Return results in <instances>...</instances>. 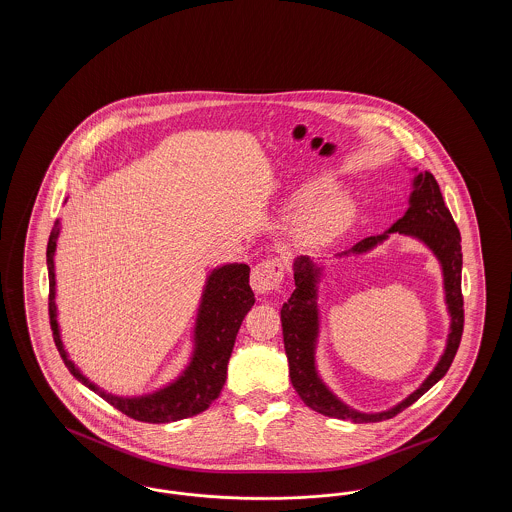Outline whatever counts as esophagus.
Returning <instances> with one entry per match:
<instances>
[{
  "mask_svg": "<svg viewBox=\"0 0 512 512\" xmlns=\"http://www.w3.org/2000/svg\"><path fill=\"white\" fill-rule=\"evenodd\" d=\"M284 263L278 257L265 259L251 270V288L257 293H267L280 288L284 280Z\"/></svg>",
  "mask_w": 512,
  "mask_h": 512,
  "instance_id": "1",
  "label": "esophagus"
}]
</instances>
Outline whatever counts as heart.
Listing matches in <instances>:
<instances>
[{
  "mask_svg": "<svg viewBox=\"0 0 512 512\" xmlns=\"http://www.w3.org/2000/svg\"><path fill=\"white\" fill-rule=\"evenodd\" d=\"M334 188L332 178H315L299 188L295 199L309 203L295 220L293 234L303 245L328 244L355 219V205L347 195L330 194Z\"/></svg>",
  "mask_w": 512,
  "mask_h": 512,
  "instance_id": "b5f03b06",
  "label": "heart"
}]
</instances>
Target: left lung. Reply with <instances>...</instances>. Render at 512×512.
Instances as JSON below:
<instances>
[{"instance_id": "8db88e82", "label": "left lung", "mask_w": 512, "mask_h": 512, "mask_svg": "<svg viewBox=\"0 0 512 512\" xmlns=\"http://www.w3.org/2000/svg\"><path fill=\"white\" fill-rule=\"evenodd\" d=\"M399 232L420 238L428 245L441 261L443 276H445V293L447 305L453 318L451 334L447 341V349L441 357L436 370L428 376V380L411 393L403 403L393 407L391 411L380 414H363L351 411L338 401L326 386L320 382L315 370V338H317V303H315V284H317V270L311 265L309 257H301L295 261V290L292 297L282 305L280 318H282V334H284V347L290 363V378L293 388L301 401L324 416H334L341 420L353 422H380L393 418L395 414L411 407L426 391L439 382L449 366L453 363L457 349L461 345L464 330V299L461 290V270H463V251H461V232L451 217L443 195L439 192L438 182L432 172L418 174L414 178V192L411 195V207L403 219L397 220L388 234ZM388 234L368 236L359 244L353 245L351 251L361 253L382 240Z\"/></svg>"}]
</instances>
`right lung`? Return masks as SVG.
<instances>
[{
	"label": "right lung",
	"mask_w": 512,
	"mask_h": 512,
	"mask_svg": "<svg viewBox=\"0 0 512 512\" xmlns=\"http://www.w3.org/2000/svg\"><path fill=\"white\" fill-rule=\"evenodd\" d=\"M57 224L49 234L48 242V274H49V301L48 313L51 332L55 347L63 359L69 372L84 386L99 393L109 405L119 409L122 414L151 424H163L182 420L194 414L203 413L211 407V403L219 397L220 390L226 382V368L232 355V347L238 336L247 311L253 307L255 297L249 288V267L247 265H226L217 268L205 286L203 301L197 318L195 328L194 361L169 388L157 391L153 395L140 397V399H121L99 391L94 384H90L78 368L69 361L65 347L59 338L57 328V315H55V267H53V253L57 245Z\"/></svg>",
	"instance_id": "obj_1"
}]
</instances>
